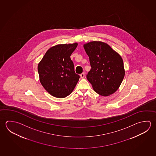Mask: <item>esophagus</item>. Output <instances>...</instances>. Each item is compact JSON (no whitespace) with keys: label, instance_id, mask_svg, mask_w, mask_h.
<instances>
[{"label":"esophagus","instance_id":"esophagus-1","mask_svg":"<svg viewBox=\"0 0 156 156\" xmlns=\"http://www.w3.org/2000/svg\"><path fill=\"white\" fill-rule=\"evenodd\" d=\"M80 77H81L82 78H83L85 76L84 72H83V73H82V74H80Z\"/></svg>","mask_w":156,"mask_h":156}]
</instances>
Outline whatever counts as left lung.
I'll list each match as a JSON object with an SVG mask.
<instances>
[{
  "label": "left lung",
  "instance_id": "left-lung-1",
  "mask_svg": "<svg viewBox=\"0 0 156 156\" xmlns=\"http://www.w3.org/2000/svg\"><path fill=\"white\" fill-rule=\"evenodd\" d=\"M91 69L87 78L99 95L107 96L119 87L125 75L123 59L106 43L93 41L84 45Z\"/></svg>",
  "mask_w": 156,
  "mask_h": 156
}]
</instances>
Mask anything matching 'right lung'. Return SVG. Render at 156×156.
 <instances>
[{
	"instance_id": "add662e5",
	"label": "right lung",
	"mask_w": 156,
	"mask_h": 156,
	"mask_svg": "<svg viewBox=\"0 0 156 156\" xmlns=\"http://www.w3.org/2000/svg\"><path fill=\"white\" fill-rule=\"evenodd\" d=\"M78 44H58L47 51L38 66L41 85L50 95L63 98L74 90L79 80L71 59Z\"/></svg>"
}]
</instances>
